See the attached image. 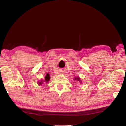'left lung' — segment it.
I'll list each match as a JSON object with an SVG mask.
<instances>
[{
    "mask_svg": "<svg viewBox=\"0 0 126 126\" xmlns=\"http://www.w3.org/2000/svg\"><path fill=\"white\" fill-rule=\"evenodd\" d=\"M74 79H75V80H77V81H79V82L81 83V80H80V79L79 78V77H75V78Z\"/></svg>",
    "mask_w": 126,
    "mask_h": 126,
    "instance_id": "1",
    "label": "left lung"
}]
</instances>
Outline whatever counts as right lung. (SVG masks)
<instances>
[{"label":"right lung","mask_w":126,"mask_h":126,"mask_svg":"<svg viewBox=\"0 0 126 126\" xmlns=\"http://www.w3.org/2000/svg\"><path fill=\"white\" fill-rule=\"evenodd\" d=\"M50 75H49V74H47V75H46V76L45 77V80H44V82H47L48 81H49L50 80ZM44 81L43 80H42V81H41V82H39V84L40 85H41V84H42L43 83H44Z\"/></svg>","instance_id":"add662e5"}]
</instances>
